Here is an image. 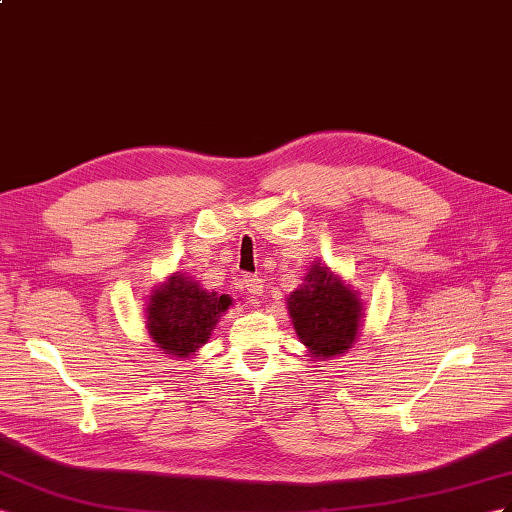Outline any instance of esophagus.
Here are the masks:
<instances>
[{
  "label": "esophagus",
  "instance_id": "obj_1",
  "mask_svg": "<svg viewBox=\"0 0 512 512\" xmlns=\"http://www.w3.org/2000/svg\"><path fill=\"white\" fill-rule=\"evenodd\" d=\"M242 287H244L246 294L251 296V298L264 294V281H261L259 277H253V274H244V277H242Z\"/></svg>",
  "mask_w": 512,
  "mask_h": 512
}]
</instances>
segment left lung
Masks as SVG:
<instances>
[{"label": "left lung", "mask_w": 512, "mask_h": 512, "mask_svg": "<svg viewBox=\"0 0 512 512\" xmlns=\"http://www.w3.org/2000/svg\"><path fill=\"white\" fill-rule=\"evenodd\" d=\"M287 311L300 344L316 361L348 352L365 318L359 292L320 261H313L303 285L287 298Z\"/></svg>", "instance_id": "1"}]
</instances>
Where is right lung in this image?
<instances>
[{
	"label": "right lung",
	"mask_w": 512,
	"mask_h": 512,
	"mask_svg": "<svg viewBox=\"0 0 512 512\" xmlns=\"http://www.w3.org/2000/svg\"><path fill=\"white\" fill-rule=\"evenodd\" d=\"M233 305L229 294L209 292L188 272H173L147 296V331L166 357L186 361L212 335L220 316Z\"/></svg>",
	"instance_id": "right-lung-1"
}]
</instances>
